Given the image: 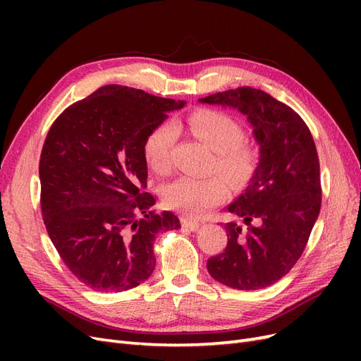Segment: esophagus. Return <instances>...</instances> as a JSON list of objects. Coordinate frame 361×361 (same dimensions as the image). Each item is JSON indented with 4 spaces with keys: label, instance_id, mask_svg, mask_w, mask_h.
Wrapping results in <instances>:
<instances>
[{
    "label": "esophagus",
    "instance_id": "1",
    "mask_svg": "<svg viewBox=\"0 0 361 361\" xmlns=\"http://www.w3.org/2000/svg\"><path fill=\"white\" fill-rule=\"evenodd\" d=\"M182 226L190 228V231H195L200 226V221L199 220H194V218H190V216H182Z\"/></svg>",
    "mask_w": 361,
    "mask_h": 361
}]
</instances>
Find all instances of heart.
Instances as JSON below:
<instances>
[{
	"label": "heart",
	"instance_id": "obj_1",
	"mask_svg": "<svg viewBox=\"0 0 361 361\" xmlns=\"http://www.w3.org/2000/svg\"><path fill=\"white\" fill-rule=\"evenodd\" d=\"M190 133L200 138L215 152L214 170L233 185L244 183L256 167V150L244 140L243 125L231 114L216 110H197L187 118ZM176 141V129L161 123L145 140V158L157 173H167L171 167V150ZM162 200L171 209L191 216L204 215L223 202L227 183L220 176L194 178L179 176L162 187Z\"/></svg>",
	"mask_w": 361,
	"mask_h": 361
}]
</instances>
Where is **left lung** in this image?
Returning <instances> with one entry per match:
<instances>
[{"label":"left lung","mask_w":361,"mask_h":361,"mask_svg":"<svg viewBox=\"0 0 361 361\" xmlns=\"http://www.w3.org/2000/svg\"><path fill=\"white\" fill-rule=\"evenodd\" d=\"M199 102L235 108L247 116L259 145V164L248 187L227 207L243 224L224 226L227 247L207 259V271L233 289L274 285L301 257L321 211L313 137L290 106L259 89L238 87Z\"/></svg>","instance_id":"8db88e82"}]
</instances>
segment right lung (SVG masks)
Returning a JSON list of instances; mask_svg holds the SVG:
<instances>
[{
    "label": "right lung",
    "mask_w": 361,
    "mask_h": 361,
    "mask_svg": "<svg viewBox=\"0 0 361 361\" xmlns=\"http://www.w3.org/2000/svg\"><path fill=\"white\" fill-rule=\"evenodd\" d=\"M185 101L110 84L66 108L39 162L42 216L72 274L99 292L138 286L155 269L154 241L179 218L150 207L145 140Z\"/></svg>",
    "instance_id": "obj_1"
}]
</instances>
